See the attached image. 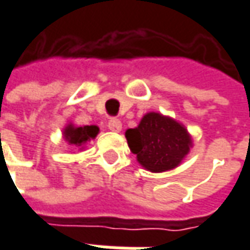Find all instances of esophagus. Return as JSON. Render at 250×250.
I'll return each mask as SVG.
<instances>
[{"mask_svg":"<svg viewBox=\"0 0 250 250\" xmlns=\"http://www.w3.org/2000/svg\"><path fill=\"white\" fill-rule=\"evenodd\" d=\"M108 129L111 132H120L122 129V124H121L120 120H117V118H111L108 121Z\"/></svg>","mask_w":250,"mask_h":250,"instance_id":"1","label":"esophagus"}]
</instances>
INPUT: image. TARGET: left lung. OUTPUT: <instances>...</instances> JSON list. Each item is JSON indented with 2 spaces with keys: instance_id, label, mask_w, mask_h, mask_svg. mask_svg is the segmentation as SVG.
<instances>
[{
  "instance_id": "1",
  "label": "left lung",
  "mask_w": 250,
  "mask_h": 250,
  "mask_svg": "<svg viewBox=\"0 0 250 250\" xmlns=\"http://www.w3.org/2000/svg\"><path fill=\"white\" fill-rule=\"evenodd\" d=\"M125 138L138 163L150 172L177 168L193 146L185 125L154 111L145 114L136 128L126 129Z\"/></svg>"
}]
</instances>
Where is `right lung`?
<instances>
[{
    "instance_id": "add662e5",
    "label": "right lung",
    "mask_w": 250,
    "mask_h": 250,
    "mask_svg": "<svg viewBox=\"0 0 250 250\" xmlns=\"http://www.w3.org/2000/svg\"><path fill=\"white\" fill-rule=\"evenodd\" d=\"M99 126L96 125H83V126H76L72 122L66 124L62 129L63 140L75 147H79V150H84L86 143L94 139L99 135Z\"/></svg>"
}]
</instances>
